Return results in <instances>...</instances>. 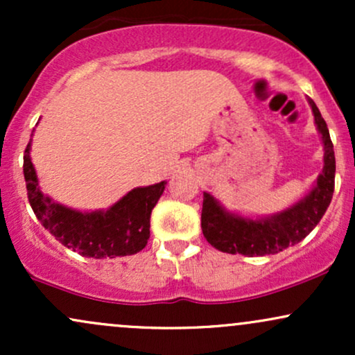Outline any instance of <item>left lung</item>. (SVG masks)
Segmentation results:
<instances>
[{"instance_id": "8db88e82", "label": "left lung", "mask_w": 355, "mask_h": 355, "mask_svg": "<svg viewBox=\"0 0 355 355\" xmlns=\"http://www.w3.org/2000/svg\"><path fill=\"white\" fill-rule=\"evenodd\" d=\"M324 144V168L313 189L292 207L263 218H248L227 211L210 193H203L202 232L211 247L247 257L279 254L295 245L315 229L331 205L336 178V155L329 128L319 108L309 98Z\"/></svg>"}]
</instances>
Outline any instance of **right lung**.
Segmentation results:
<instances>
[{
  "label": "right lung",
  "instance_id": "add662e5",
  "mask_svg": "<svg viewBox=\"0 0 355 355\" xmlns=\"http://www.w3.org/2000/svg\"><path fill=\"white\" fill-rule=\"evenodd\" d=\"M30 150L31 141L23 158L28 200L36 218L60 243L93 259L133 255L145 248L150 239V215L166 182L137 187L108 210L78 211L53 202L40 190Z\"/></svg>",
  "mask_w": 355,
  "mask_h": 355
}]
</instances>
